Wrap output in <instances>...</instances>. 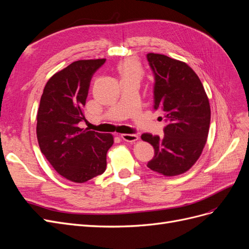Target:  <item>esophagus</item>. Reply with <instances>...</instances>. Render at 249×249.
Wrapping results in <instances>:
<instances>
[{
  "label": "esophagus",
  "instance_id": "obj_1",
  "mask_svg": "<svg viewBox=\"0 0 249 249\" xmlns=\"http://www.w3.org/2000/svg\"><path fill=\"white\" fill-rule=\"evenodd\" d=\"M120 137H122V139H124L126 142H135L139 139L138 135H136V134H122L120 135Z\"/></svg>",
  "mask_w": 249,
  "mask_h": 249
}]
</instances>
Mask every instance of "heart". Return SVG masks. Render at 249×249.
Returning a JSON list of instances; mask_svg holds the SVG:
<instances>
[{
  "mask_svg": "<svg viewBox=\"0 0 249 249\" xmlns=\"http://www.w3.org/2000/svg\"><path fill=\"white\" fill-rule=\"evenodd\" d=\"M118 71L123 78H138L140 79L143 71L140 63L135 59H126L119 64Z\"/></svg>",
  "mask_w": 249,
  "mask_h": 249,
  "instance_id": "obj_1",
  "label": "heart"
}]
</instances>
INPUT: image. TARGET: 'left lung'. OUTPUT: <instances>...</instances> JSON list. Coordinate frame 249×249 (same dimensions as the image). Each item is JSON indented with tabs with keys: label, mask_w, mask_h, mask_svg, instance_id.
<instances>
[{
	"label": "left lung",
	"mask_w": 249,
	"mask_h": 249,
	"mask_svg": "<svg viewBox=\"0 0 249 249\" xmlns=\"http://www.w3.org/2000/svg\"><path fill=\"white\" fill-rule=\"evenodd\" d=\"M146 58L155 76L154 109L160 110L167 123L163 138L141 135L155 149L147 167L165 177L182 175L198 160L206 145L209 99L197 74L185 62L154 53Z\"/></svg>",
	"instance_id": "1"
}]
</instances>
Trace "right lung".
Returning <instances> with one entry per match:
<instances>
[{
  "label": "right lung",
  "instance_id": "add662e5",
  "mask_svg": "<svg viewBox=\"0 0 249 249\" xmlns=\"http://www.w3.org/2000/svg\"><path fill=\"white\" fill-rule=\"evenodd\" d=\"M106 59L79 60L56 72L44 86L37 112V140L41 153L60 176L85 183L104 173L111 134L81 129L93 73Z\"/></svg>",
  "mask_w": 249,
  "mask_h": 249
}]
</instances>
